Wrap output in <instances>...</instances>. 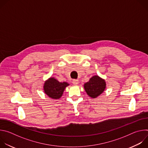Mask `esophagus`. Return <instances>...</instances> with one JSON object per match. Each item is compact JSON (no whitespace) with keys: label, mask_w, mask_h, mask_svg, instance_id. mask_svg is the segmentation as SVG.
I'll return each mask as SVG.
<instances>
[{"label":"esophagus","mask_w":148,"mask_h":148,"mask_svg":"<svg viewBox=\"0 0 148 148\" xmlns=\"http://www.w3.org/2000/svg\"><path fill=\"white\" fill-rule=\"evenodd\" d=\"M73 84H74V85H77V84H78V79H73Z\"/></svg>","instance_id":"obj_1"}]
</instances>
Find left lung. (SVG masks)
Segmentation results:
<instances>
[{"mask_svg": "<svg viewBox=\"0 0 148 148\" xmlns=\"http://www.w3.org/2000/svg\"><path fill=\"white\" fill-rule=\"evenodd\" d=\"M84 87L88 96L95 98L103 92L106 88V83L103 79L95 75L92 77L88 82L84 84Z\"/></svg>", "mask_w": 148, "mask_h": 148, "instance_id": "obj_1", "label": "left lung"}]
</instances>
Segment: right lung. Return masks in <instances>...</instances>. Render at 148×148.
I'll list each match as a JSON object with an SVG mask.
<instances>
[{
    "label": "right lung",
    "mask_w": 148,
    "mask_h": 148,
    "mask_svg": "<svg viewBox=\"0 0 148 148\" xmlns=\"http://www.w3.org/2000/svg\"><path fill=\"white\" fill-rule=\"evenodd\" d=\"M68 86L69 84L66 82H61L54 78L51 77L45 82L44 91L50 98L59 99Z\"/></svg>",
    "instance_id": "1"
}]
</instances>
